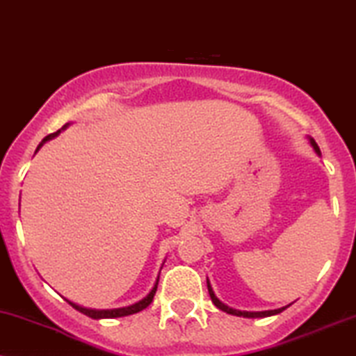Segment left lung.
Here are the masks:
<instances>
[{"label":"left lung","mask_w":356,"mask_h":356,"mask_svg":"<svg viewBox=\"0 0 356 356\" xmlns=\"http://www.w3.org/2000/svg\"><path fill=\"white\" fill-rule=\"evenodd\" d=\"M310 143H312L313 148H315V152L320 154V148H318V145L315 143V140H313V138H310ZM208 293H210V296H211V302L215 303V307H216V308H220V310H223V312L229 313V315L245 316V318H263V316L277 315V313H282L283 310H285V308L290 307V305H288V307L278 308V310H268V312H240V310H233V308H229V307H227V305H225V303H221L220 300L216 298V296H215V293H213V290H211V286H210V282H208Z\"/></svg>","instance_id":"left-lung-1"}]
</instances>
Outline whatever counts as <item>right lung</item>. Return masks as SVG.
<instances>
[{"mask_svg": "<svg viewBox=\"0 0 356 356\" xmlns=\"http://www.w3.org/2000/svg\"><path fill=\"white\" fill-rule=\"evenodd\" d=\"M66 127H68V124H65V127H63L61 129H65ZM58 133H60V129H58V131L51 133V135H48V136H46V138H43V141H41V143L38 145L36 152H38V149L41 148V145H43L44 141L51 140V138H54V136L58 135ZM156 288H158V282H156V285H154L153 290L149 291V295L146 296V298L141 300V302H138V303L131 305V307H127V308H116V310H88V308L78 307V305H74V303H71V302H68V303H70L71 307H73V308H76L78 312H81L83 315L90 316V318H95V320H98V318H118V316H127V315H133V313H138V312L145 310V308L148 307V305L153 302V296H154V293H156Z\"/></svg>", "mask_w": 356, "mask_h": 356, "instance_id": "right-lung-1", "label": "right lung"}]
</instances>
